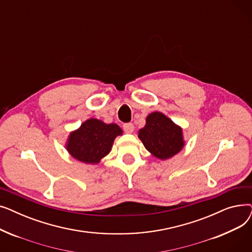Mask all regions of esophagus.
<instances>
[{"mask_svg": "<svg viewBox=\"0 0 252 252\" xmlns=\"http://www.w3.org/2000/svg\"><path fill=\"white\" fill-rule=\"evenodd\" d=\"M123 127H124V130L126 131V133H127V134L133 133L134 129H135V126H134V125H133V124H130V123L125 124V125L123 126Z\"/></svg>", "mask_w": 252, "mask_h": 252, "instance_id": "1", "label": "esophagus"}]
</instances>
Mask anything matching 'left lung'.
<instances>
[{"instance_id":"left-lung-1","label":"left lung","mask_w":252,"mask_h":252,"mask_svg":"<svg viewBox=\"0 0 252 252\" xmlns=\"http://www.w3.org/2000/svg\"><path fill=\"white\" fill-rule=\"evenodd\" d=\"M139 138L150 153L159 159L173 157L184 147L182 128L160 112L146 118V125L139 130Z\"/></svg>"}]
</instances>
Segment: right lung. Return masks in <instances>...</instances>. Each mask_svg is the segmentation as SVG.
Wrapping results in <instances>:
<instances>
[{"label":"right lung","mask_w":252,"mask_h":252,"mask_svg":"<svg viewBox=\"0 0 252 252\" xmlns=\"http://www.w3.org/2000/svg\"><path fill=\"white\" fill-rule=\"evenodd\" d=\"M122 134V128L115 124L106 125L99 119L90 118L70 134L66 148L79 161L98 163L110 152L114 139Z\"/></svg>","instance_id":"1"}]
</instances>
